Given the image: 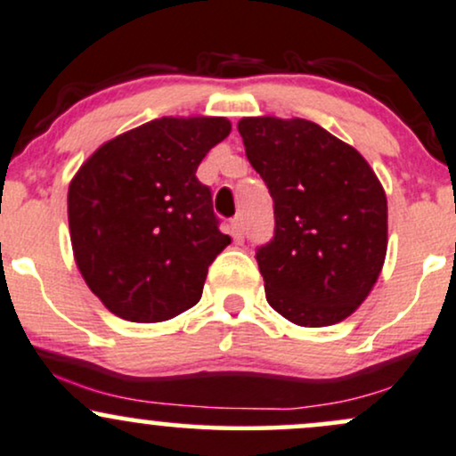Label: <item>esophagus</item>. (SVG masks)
Wrapping results in <instances>:
<instances>
[{"label": "esophagus", "instance_id": "esophagus-1", "mask_svg": "<svg viewBox=\"0 0 456 456\" xmlns=\"http://www.w3.org/2000/svg\"><path fill=\"white\" fill-rule=\"evenodd\" d=\"M232 235L235 242H242L244 240V227H242V218H233L232 221Z\"/></svg>", "mask_w": 456, "mask_h": 456}]
</instances>
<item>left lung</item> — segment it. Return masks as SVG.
I'll return each instance as SVG.
<instances>
[{"label":"left lung","mask_w":456,"mask_h":456,"mask_svg":"<svg viewBox=\"0 0 456 456\" xmlns=\"http://www.w3.org/2000/svg\"><path fill=\"white\" fill-rule=\"evenodd\" d=\"M238 130L274 201V238L255 255L265 300L297 326L343 322L370 294L388 248L378 175L308 119L242 118Z\"/></svg>","instance_id":"1"}]
</instances>
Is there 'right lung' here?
<instances>
[{
	"mask_svg": "<svg viewBox=\"0 0 456 456\" xmlns=\"http://www.w3.org/2000/svg\"><path fill=\"white\" fill-rule=\"evenodd\" d=\"M229 133L224 118H160L107 141L72 177L75 261L113 315L165 322L201 300L208 268L232 238L195 174Z\"/></svg>",
	"mask_w": 456,
	"mask_h": 456,
	"instance_id": "add662e5",
	"label": "right lung"
}]
</instances>
